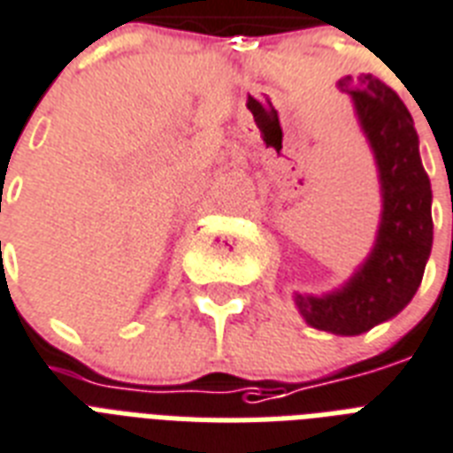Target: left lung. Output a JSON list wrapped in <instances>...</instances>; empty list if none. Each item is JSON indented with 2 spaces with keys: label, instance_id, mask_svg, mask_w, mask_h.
<instances>
[{
  "label": "left lung",
  "instance_id": "obj_1",
  "mask_svg": "<svg viewBox=\"0 0 453 453\" xmlns=\"http://www.w3.org/2000/svg\"><path fill=\"white\" fill-rule=\"evenodd\" d=\"M352 99L380 181V224L369 257L340 288L324 296L296 293L297 311L311 328L361 335L390 321L416 296L433 250V188L420 163L411 113L378 77L361 73L338 80Z\"/></svg>",
  "mask_w": 453,
  "mask_h": 453
}]
</instances>
